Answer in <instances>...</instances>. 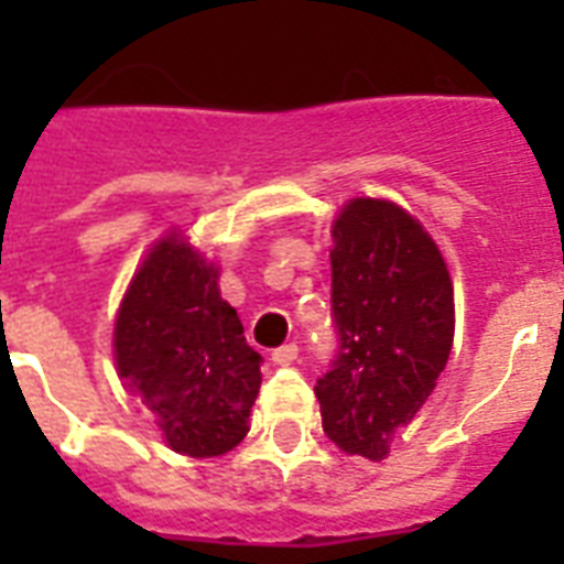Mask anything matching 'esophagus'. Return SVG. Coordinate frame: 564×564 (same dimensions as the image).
I'll list each match as a JSON object with an SVG mask.
<instances>
[{"mask_svg":"<svg viewBox=\"0 0 564 564\" xmlns=\"http://www.w3.org/2000/svg\"><path fill=\"white\" fill-rule=\"evenodd\" d=\"M299 360V345H281V348H274L272 351V362L274 366H292V362Z\"/></svg>","mask_w":564,"mask_h":564,"instance_id":"34e87169","label":"esophagus"}]
</instances>
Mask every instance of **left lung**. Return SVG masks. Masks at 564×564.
Returning a JSON list of instances; mask_svg holds the SVG:
<instances>
[{"mask_svg": "<svg viewBox=\"0 0 564 564\" xmlns=\"http://www.w3.org/2000/svg\"><path fill=\"white\" fill-rule=\"evenodd\" d=\"M336 354L316 380L322 427L343 454L380 463L442 375L454 286L427 230L398 204L354 198L334 225Z\"/></svg>", "mask_w": 564, "mask_h": 564, "instance_id": "left-lung-1", "label": "left lung"}]
</instances>
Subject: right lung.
Returning a JSON list of instances; mask_svg holds the SVG:
<instances>
[{"instance_id":"obj_1","label":"right lung","mask_w":564,"mask_h":564,"mask_svg":"<svg viewBox=\"0 0 564 564\" xmlns=\"http://www.w3.org/2000/svg\"><path fill=\"white\" fill-rule=\"evenodd\" d=\"M219 269L166 237L131 281L113 330L119 377L158 415L172 451L219 456L248 433L263 357L216 286Z\"/></svg>"}]
</instances>
